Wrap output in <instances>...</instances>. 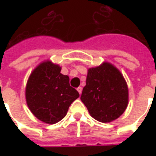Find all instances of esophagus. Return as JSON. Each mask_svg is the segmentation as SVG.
I'll list each match as a JSON object with an SVG mask.
<instances>
[{"instance_id": "obj_1", "label": "esophagus", "mask_w": 156, "mask_h": 156, "mask_svg": "<svg viewBox=\"0 0 156 156\" xmlns=\"http://www.w3.org/2000/svg\"><path fill=\"white\" fill-rule=\"evenodd\" d=\"M77 90H78V92L79 93V94H81L82 91H83V88H82V87H78V88H77Z\"/></svg>"}]
</instances>
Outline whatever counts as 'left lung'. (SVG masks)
Segmentation results:
<instances>
[{
	"mask_svg": "<svg viewBox=\"0 0 156 156\" xmlns=\"http://www.w3.org/2000/svg\"><path fill=\"white\" fill-rule=\"evenodd\" d=\"M81 100L96 120L108 123L125 111L129 92L123 75L115 66L103 62L89 68Z\"/></svg>",
	"mask_w": 156,
	"mask_h": 156,
	"instance_id": "1",
	"label": "left lung"
}]
</instances>
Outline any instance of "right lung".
<instances>
[{"label":"right lung","mask_w":156,"mask_h":156,"mask_svg":"<svg viewBox=\"0 0 156 156\" xmlns=\"http://www.w3.org/2000/svg\"><path fill=\"white\" fill-rule=\"evenodd\" d=\"M79 97L69 84V78L61 73V67L51 61L41 62L32 71L26 87V100L33 115L49 124L65 117L68 108Z\"/></svg>","instance_id":"right-lung-1"}]
</instances>
